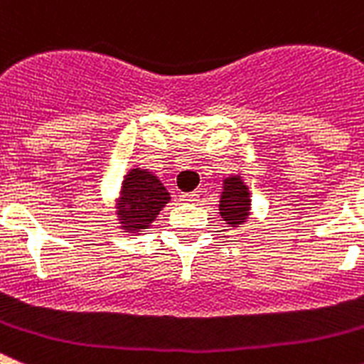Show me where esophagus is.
<instances>
[{
	"instance_id": "esophagus-1",
	"label": "esophagus",
	"mask_w": 364,
	"mask_h": 364,
	"mask_svg": "<svg viewBox=\"0 0 364 364\" xmlns=\"http://www.w3.org/2000/svg\"><path fill=\"white\" fill-rule=\"evenodd\" d=\"M180 200H182V202H197L198 200V193L197 191L182 193V195H180Z\"/></svg>"
}]
</instances>
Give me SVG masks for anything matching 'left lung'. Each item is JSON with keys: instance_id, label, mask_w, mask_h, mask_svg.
<instances>
[{"instance_id": "left-lung-1", "label": "left lung", "mask_w": 364, "mask_h": 364, "mask_svg": "<svg viewBox=\"0 0 364 364\" xmlns=\"http://www.w3.org/2000/svg\"><path fill=\"white\" fill-rule=\"evenodd\" d=\"M250 202H252L250 191L240 176H230L224 180V191H222L218 211L231 228H237L246 222L247 215H250Z\"/></svg>"}]
</instances>
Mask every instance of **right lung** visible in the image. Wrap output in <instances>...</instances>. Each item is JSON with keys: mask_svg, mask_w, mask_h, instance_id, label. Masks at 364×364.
Instances as JSON below:
<instances>
[{"mask_svg": "<svg viewBox=\"0 0 364 364\" xmlns=\"http://www.w3.org/2000/svg\"><path fill=\"white\" fill-rule=\"evenodd\" d=\"M169 198L162 182L147 169H131L122 186L118 204L122 228L129 231L147 230Z\"/></svg>", "mask_w": 364, "mask_h": 364, "instance_id": "add662e5", "label": "right lung"}]
</instances>
